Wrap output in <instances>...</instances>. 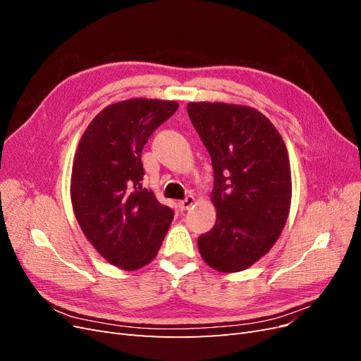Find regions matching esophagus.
Returning <instances> with one entry per match:
<instances>
[{
  "label": "esophagus",
  "mask_w": 361,
  "mask_h": 361,
  "mask_svg": "<svg viewBox=\"0 0 361 361\" xmlns=\"http://www.w3.org/2000/svg\"><path fill=\"white\" fill-rule=\"evenodd\" d=\"M194 202H195V199L192 197V195H187V199L179 202V209H180V211L190 209V207L194 204Z\"/></svg>",
  "instance_id": "esophagus-1"
}]
</instances>
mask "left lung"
Returning <instances> with one entry per match:
<instances>
[{"label":"left lung","instance_id":"left-lung-1","mask_svg":"<svg viewBox=\"0 0 361 361\" xmlns=\"http://www.w3.org/2000/svg\"><path fill=\"white\" fill-rule=\"evenodd\" d=\"M187 110L214 169L216 223L199 236V251L220 272L247 269L276 244L288 220L292 178L286 145L256 108L190 102Z\"/></svg>","mask_w":361,"mask_h":361}]
</instances>
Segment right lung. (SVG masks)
Instances as JSON below:
<instances>
[{
	"instance_id": "right-lung-1",
	"label": "right lung",
	"mask_w": 361,
	"mask_h": 361,
	"mask_svg": "<svg viewBox=\"0 0 361 361\" xmlns=\"http://www.w3.org/2000/svg\"><path fill=\"white\" fill-rule=\"evenodd\" d=\"M178 106L146 97L108 105L87 126L76 149L71 178L76 221L97 253L125 271L155 259L173 220L170 207L141 187V152Z\"/></svg>"
}]
</instances>
